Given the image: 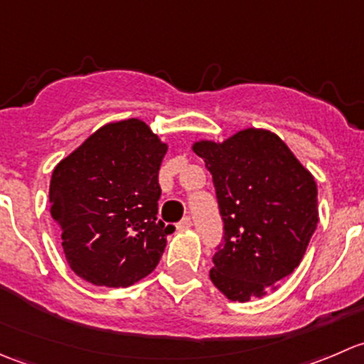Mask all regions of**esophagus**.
Returning <instances> with one entry per match:
<instances>
[{
    "label": "esophagus",
    "instance_id": "1",
    "mask_svg": "<svg viewBox=\"0 0 364 364\" xmlns=\"http://www.w3.org/2000/svg\"><path fill=\"white\" fill-rule=\"evenodd\" d=\"M190 227H192V218H188V216H186V218H183L181 222H179L178 229L185 230V229H190Z\"/></svg>",
    "mask_w": 364,
    "mask_h": 364
}]
</instances>
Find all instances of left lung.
Wrapping results in <instances>:
<instances>
[{"label": "left lung", "instance_id": "8db88e82", "mask_svg": "<svg viewBox=\"0 0 364 364\" xmlns=\"http://www.w3.org/2000/svg\"><path fill=\"white\" fill-rule=\"evenodd\" d=\"M192 149L211 172L225 230L209 280L230 301L266 296L299 266L318 223L314 174L264 128Z\"/></svg>", "mask_w": 364, "mask_h": 364}]
</instances>
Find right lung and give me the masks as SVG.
Here are the masks:
<instances>
[{
	"instance_id": "right-lung-1",
	"label": "right lung",
	"mask_w": 364,
	"mask_h": 364,
	"mask_svg": "<svg viewBox=\"0 0 364 364\" xmlns=\"http://www.w3.org/2000/svg\"><path fill=\"white\" fill-rule=\"evenodd\" d=\"M168 146L139 117L98 128L54 167L49 213L70 267L93 285L148 277L174 227L156 218Z\"/></svg>"
}]
</instances>
